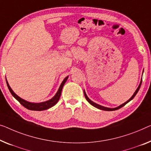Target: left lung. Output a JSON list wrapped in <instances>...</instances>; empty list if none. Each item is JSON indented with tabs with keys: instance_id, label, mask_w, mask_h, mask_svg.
Masks as SVG:
<instances>
[{
	"instance_id": "left-lung-1",
	"label": "left lung",
	"mask_w": 151,
	"mask_h": 151,
	"mask_svg": "<svg viewBox=\"0 0 151 151\" xmlns=\"http://www.w3.org/2000/svg\"><path fill=\"white\" fill-rule=\"evenodd\" d=\"M142 79L141 80V82H140V85H139V86H138V89H136V91H135V93H134V95L132 96V98H130L129 100H127V102H125L124 104H121V106H119L116 107V108H114V109H110V108H106V107L102 106H100V105H99V104H96V103H94L93 102H92V101H91V100H90L89 99V98L87 97V95H86V93H85V91H84V95H85V98H86V100H87V102H88L90 104H91L92 106H93L94 107L97 108V109H100V110H103V111H116V110H118V109H121V107L124 106H125L126 104H127V103L129 102V101H131V100H132V99H133V98L135 97V96H136V95L137 94V93H138V91H139V89H140V86H141V84H142Z\"/></svg>"
}]
</instances>
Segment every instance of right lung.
Wrapping results in <instances>:
<instances>
[{
    "instance_id": "1",
    "label": "right lung",
    "mask_w": 151,
    "mask_h": 151,
    "mask_svg": "<svg viewBox=\"0 0 151 151\" xmlns=\"http://www.w3.org/2000/svg\"><path fill=\"white\" fill-rule=\"evenodd\" d=\"M67 79H68V76H66V77L64 79V81H63L62 84L60 85V87L59 89H58L57 93L55 94V96H54L53 98H51V100L47 101V102H41V103L28 102H27V101L23 100V99H22L21 98H19V96H17L16 94H15L14 92L13 91V90L11 89V88L9 86V83L7 82V81L6 80V85H7V87H8L11 93L12 94V96H13V97L16 99L18 102H19L22 106H23L26 108L27 109L31 110V111H44V110H47V109H49V108L53 106L58 102V100H60V96H61L63 86H64V85L65 84V83H66Z\"/></svg>"
}]
</instances>
